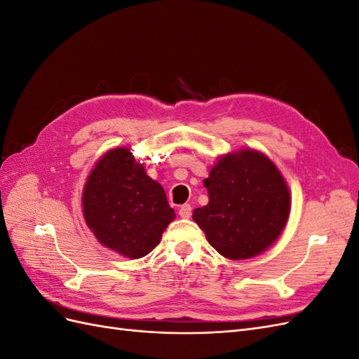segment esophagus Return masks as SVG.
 Masks as SVG:
<instances>
[{
	"mask_svg": "<svg viewBox=\"0 0 359 359\" xmlns=\"http://www.w3.org/2000/svg\"><path fill=\"white\" fill-rule=\"evenodd\" d=\"M178 214H180L181 219H190V217H191V206L189 203L181 205Z\"/></svg>",
	"mask_w": 359,
	"mask_h": 359,
	"instance_id": "esophagus-1",
	"label": "esophagus"
}]
</instances>
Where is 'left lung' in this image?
<instances>
[{
	"instance_id": "obj_1",
	"label": "left lung",
	"mask_w": 359,
	"mask_h": 359,
	"mask_svg": "<svg viewBox=\"0 0 359 359\" xmlns=\"http://www.w3.org/2000/svg\"><path fill=\"white\" fill-rule=\"evenodd\" d=\"M203 186L210 201L193 211V220L222 256L255 257L283 232L290 212L289 187L260 151L243 148L222 156Z\"/></svg>"
}]
</instances>
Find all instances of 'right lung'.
Instances as JSON below:
<instances>
[{"label": "right lung", "instance_id": "add662e5", "mask_svg": "<svg viewBox=\"0 0 359 359\" xmlns=\"http://www.w3.org/2000/svg\"><path fill=\"white\" fill-rule=\"evenodd\" d=\"M82 211L97 241L130 259L153 252L175 219L165 190L126 147L95 163L83 186Z\"/></svg>", "mask_w": 359, "mask_h": 359}]
</instances>
